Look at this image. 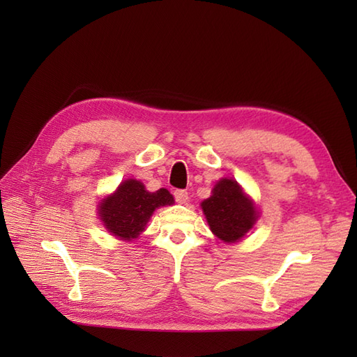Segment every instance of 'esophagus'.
Segmentation results:
<instances>
[{"mask_svg": "<svg viewBox=\"0 0 357 357\" xmlns=\"http://www.w3.org/2000/svg\"><path fill=\"white\" fill-rule=\"evenodd\" d=\"M174 198H176V201H177L178 204H185V202L189 199V195H188L186 190L177 189V190H174Z\"/></svg>", "mask_w": 357, "mask_h": 357, "instance_id": "34e87169", "label": "esophagus"}]
</instances>
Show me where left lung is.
I'll return each mask as SVG.
<instances>
[{"instance_id":"obj_1","label":"left lung","mask_w":357,"mask_h":357,"mask_svg":"<svg viewBox=\"0 0 357 357\" xmlns=\"http://www.w3.org/2000/svg\"><path fill=\"white\" fill-rule=\"evenodd\" d=\"M211 232L225 243H236L253 228L259 213L234 178H220L211 197L201 202Z\"/></svg>"}]
</instances>
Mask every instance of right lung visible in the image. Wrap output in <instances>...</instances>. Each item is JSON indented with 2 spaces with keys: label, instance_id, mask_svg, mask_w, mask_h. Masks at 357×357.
I'll return each mask as SVG.
<instances>
[{
  "label": "right lung",
  "instance_id": "add662e5",
  "mask_svg": "<svg viewBox=\"0 0 357 357\" xmlns=\"http://www.w3.org/2000/svg\"><path fill=\"white\" fill-rule=\"evenodd\" d=\"M172 204L174 198L167 189L149 192L142 181L128 178L100 202L98 215L105 229L116 238L131 241L146 229L156 208Z\"/></svg>",
  "mask_w": 357,
  "mask_h": 357
}]
</instances>
